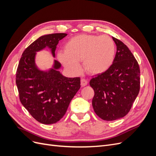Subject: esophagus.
<instances>
[{
  "instance_id": "34e87169",
  "label": "esophagus",
  "mask_w": 156,
  "mask_h": 156,
  "mask_svg": "<svg viewBox=\"0 0 156 156\" xmlns=\"http://www.w3.org/2000/svg\"><path fill=\"white\" fill-rule=\"evenodd\" d=\"M87 84H88V81H87V79H82L81 80V84L82 87L86 86Z\"/></svg>"
}]
</instances>
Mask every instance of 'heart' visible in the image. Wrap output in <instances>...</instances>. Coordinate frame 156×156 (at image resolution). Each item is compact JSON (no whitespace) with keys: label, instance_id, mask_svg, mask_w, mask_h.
I'll return each instance as SVG.
<instances>
[{"label":"heart","instance_id":"b5f03b06","mask_svg":"<svg viewBox=\"0 0 156 156\" xmlns=\"http://www.w3.org/2000/svg\"><path fill=\"white\" fill-rule=\"evenodd\" d=\"M115 55V45L110 36L79 34L71 38L57 57L60 62L70 72L80 71L79 61L88 73L101 74L109 68Z\"/></svg>","mask_w":156,"mask_h":156}]
</instances>
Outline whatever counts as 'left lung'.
Returning <instances> with one entry per match:
<instances>
[{
  "label": "left lung",
  "mask_w": 156,
  "mask_h": 156,
  "mask_svg": "<svg viewBox=\"0 0 156 156\" xmlns=\"http://www.w3.org/2000/svg\"><path fill=\"white\" fill-rule=\"evenodd\" d=\"M116 53L106 72L92 76L90 85L94 89L92 107L103 120L112 121L128 113L140 90V68L129 48L112 37Z\"/></svg>",
  "instance_id": "left-lung-1"
}]
</instances>
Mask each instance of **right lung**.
I'll return each instance as SVG.
<instances>
[{"label": "right lung", "mask_w": 156, "mask_h": 156, "mask_svg": "<svg viewBox=\"0 0 156 156\" xmlns=\"http://www.w3.org/2000/svg\"><path fill=\"white\" fill-rule=\"evenodd\" d=\"M66 36L55 33L40 37L23 52L17 69L16 82L22 105L44 124H55L62 119L81 87L80 77H66L58 72L61 64L57 60H55L53 68L47 72L35 65L37 51L48 47L55 56L58 41Z\"/></svg>", "instance_id": "right-lung-1"}]
</instances>
